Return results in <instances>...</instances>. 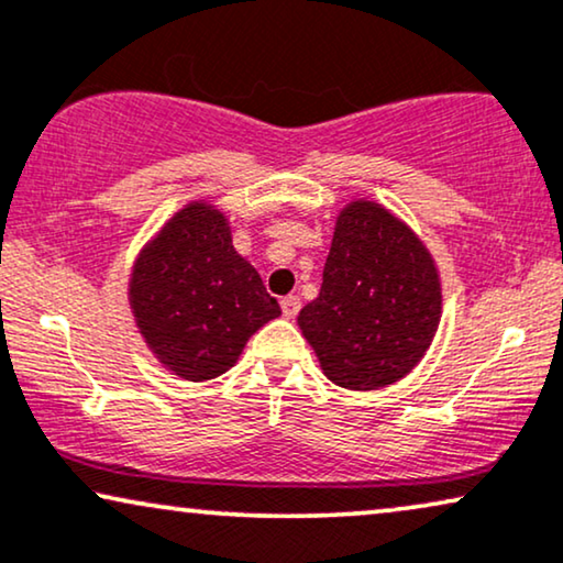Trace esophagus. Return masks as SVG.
<instances>
[{
  "label": "esophagus",
  "mask_w": 563,
  "mask_h": 563,
  "mask_svg": "<svg viewBox=\"0 0 563 563\" xmlns=\"http://www.w3.org/2000/svg\"><path fill=\"white\" fill-rule=\"evenodd\" d=\"M280 309H283V317H286V319H296V313L301 311V298H298V296H286L280 301Z\"/></svg>",
  "instance_id": "esophagus-1"
}]
</instances>
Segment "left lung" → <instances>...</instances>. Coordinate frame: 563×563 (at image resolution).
I'll return each mask as SVG.
<instances>
[{"label":"left lung","mask_w":563,"mask_h":563,"mask_svg":"<svg viewBox=\"0 0 563 563\" xmlns=\"http://www.w3.org/2000/svg\"><path fill=\"white\" fill-rule=\"evenodd\" d=\"M443 288L415 231L373 200L336 216L317 301L298 327L332 384L373 391L407 376L430 347Z\"/></svg>","instance_id":"obj_1"}]
</instances>
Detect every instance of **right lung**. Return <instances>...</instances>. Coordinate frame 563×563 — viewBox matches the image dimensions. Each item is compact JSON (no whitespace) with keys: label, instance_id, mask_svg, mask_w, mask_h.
<instances>
[{"label":"right lung","instance_id":"add662e5","mask_svg":"<svg viewBox=\"0 0 563 563\" xmlns=\"http://www.w3.org/2000/svg\"><path fill=\"white\" fill-rule=\"evenodd\" d=\"M129 301L148 350L185 380H211L280 317L262 277L231 244L229 219L192 200L139 252Z\"/></svg>","mask_w":563,"mask_h":563}]
</instances>
